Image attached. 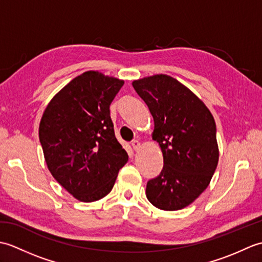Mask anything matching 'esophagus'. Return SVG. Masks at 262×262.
<instances>
[{
  "mask_svg": "<svg viewBox=\"0 0 262 262\" xmlns=\"http://www.w3.org/2000/svg\"><path fill=\"white\" fill-rule=\"evenodd\" d=\"M132 146H133V148L135 149V151H137V149L141 147V143L138 142V141H136V140H134V141L132 142Z\"/></svg>",
  "mask_w": 262,
  "mask_h": 262,
  "instance_id": "obj_1",
  "label": "esophagus"
}]
</instances>
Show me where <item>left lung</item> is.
Returning <instances> with one entry per match:
<instances>
[{
  "label": "left lung",
  "instance_id": "1",
  "mask_svg": "<svg viewBox=\"0 0 262 262\" xmlns=\"http://www.w3.org/2000/svg\"><path fill=\"white\" fill-rule=\"evenodd\" d=\"M133 86L153 116L152 137L163 153V169L147 181L146 197L160 209L185 208L208 187L219 163L214 117L169 75L144 77Z\"/></svg>",
  "mask_w": 262,
  "mask_h": 262
}]
</instances>
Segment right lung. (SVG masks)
Listing matches in <instances>:
<instances>
[{
  "label": "right lung",
  "mask_w": 262,
  "mask_h": 262,
  "mask_svg": "<svg viewBox=\"0 0 262 262\" xmlns=\"http://www.w3.org/2000/svg\"><path fill=\"white\" fill-rule=\"evenodd\" d=\"M122 85L115 77L85 72L52 99L41 117L39 141L48 170L81 202L107 196L128 161L109 109Z\"/></svg>",
  "instance_id": "1"
}]
</instances>
